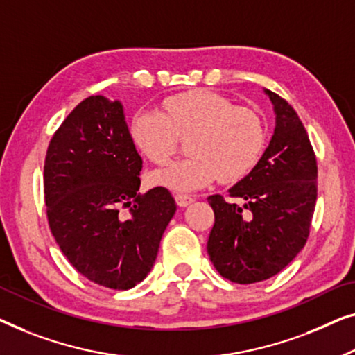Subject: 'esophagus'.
Returning a JSON list of instances; mask_svg holds the SVG:
<instances>
[{
    "mask_svg": "<svg viewBox=\"0 0 355 355\" xmlns=\"http://www.w3.org/2000/svg\"><path fill=\"white\" fill-rule=\"evenodd\" d=\"M175 201H177L180 207H187L194 201V198L188 196V194H183V193H177L175 194Z\"/></svg>",
    "mask_w": 355,
    "mask_h": 355,
    "instance_id": "obj_1",
    "label": "esophagus"
}]
</instances>
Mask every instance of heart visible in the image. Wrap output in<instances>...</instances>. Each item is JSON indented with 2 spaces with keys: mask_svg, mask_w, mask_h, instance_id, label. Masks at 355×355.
Segmentation results:
<instances>
[{
  "mask_svg": "<svg viewBox=\"0 0 355 355\" xmlns=\"http://www.w3.org/2000/svg\"><path fill=\"white\" fill-rule=\"evenodd\" d=\"M128 135L148 161L166 164L187 137L183 161L154 172L153 184L173 191H193L214 182H234L256 166L263 148V123L259 114L234 106L211 89L168 96L159 112L139 111L130 121Z\"/></svg>",
  "mask_w": 355,
  "mask_h": 355,
  "instance_id": "1",
  "label": "heart"
}]
</instances>
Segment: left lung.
Returning a JSON list of instances; mask_svg holds the SVG:
<instances>
[{
  "mask_svg": "<svg viewBox=\"0 0 355 355\" xmlns=\"http://www.w3.org/2000/svg\"><path fill=\"white\" fill-rule=\"evenodd\" d=\"M275 130L262 157L228 189L209 196L216 223L207 252L216 270L249 284L282 272L307 241L317 201V159L301 119L270 89Z\"/></svg>",
  "mask_w": 355,
  "mask_h": 355,
  "instance_id": "obj_1",
  "label": "left lung"
}]
</instances>
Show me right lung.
<instances>
[{
  "label": "right lung",
  "instance_id": "add662e5",
  "mask_svg": "<svg viewBox=\"0 0 355 355\" xmlns=\"http://www.w3.org/2000/svg\"><path fill=\"white\" fill-rule=\"evenodd\" d=\"M141 167L122 103L99 94L83 99L49 141V228L76 270L101 286L130 289L143 282L177 211L167 188L138 193Z\"/></svg>",
  "mask_w": 355,
  "mask_h": 355
}]
</instances>
